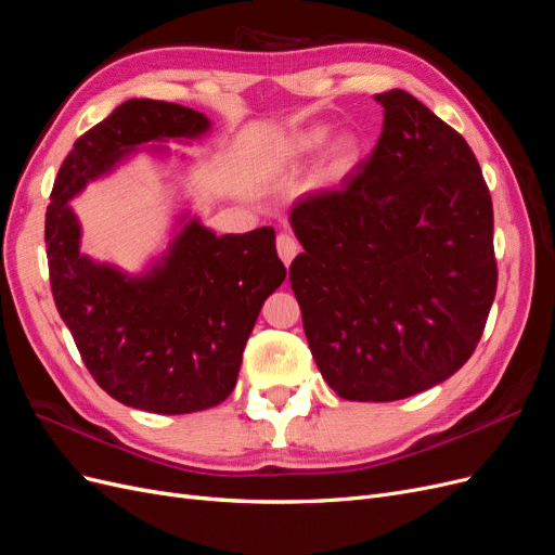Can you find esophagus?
<instances>
[{"label":"esophagus","mask_w":555,"mask_h":555,"mask_svg":"<svg viewBox=\"0 0 555 555\" xmlns=\"http://www.w3.org/2000/svg\"><path fill=\"white\" fill-rule=\"evenodd\" d=\"M275 245H278V255H280L282 263L289 266L292 259L298 255V243H296V238L292 236V233H280Z\"/></svg>","instance_id":"34e87169"}]
</instances>
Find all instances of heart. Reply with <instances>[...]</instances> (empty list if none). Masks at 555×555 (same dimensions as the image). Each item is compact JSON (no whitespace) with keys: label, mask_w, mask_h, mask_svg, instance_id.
I'll return each mask as SVG.
<instances>
[{"label":"heart","mask_w":555,"mask_h":555,"mask_svg":"<svg viewBox=\"0 0 555 555\" xmlns=\"http://www.w3.org/2000/svg\"><path fill=\"white\" fill-rule=\"evenodd\" d=\"M328 143V129L326 127H308L296 131L289 139L287 153L292 157H308L314 155ZM359 157V143L354 137H340L331 147V166L335 173L347 171Z\"/></svg>","instance_id":"heart-1"}]
</instances>
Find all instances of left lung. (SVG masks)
Wrapping results in <instances>:
<instances>
[{"instance_id":"8db88e82","label":"left lung","mask_w":555,"mask_h":555,"mask_svg":"<svg viewBox=\"0 0 555 555\" xmlns=\"http://www.w3.org/2000/svg\"><path fill=\"white\" fill-rule=\"evenodd\" d=\"M373 155L289 222V280L319 373L345 400L389 402L449 379L489 319L493 201L456 129L405 90L375 94Z\"/></svg>"}]
</instances>
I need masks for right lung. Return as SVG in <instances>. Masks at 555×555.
Here are the masks:
<instances>
[{
    "label": "right lung",
    "instance_id": "right-lung-1",
    "mask_svg": "<svg viewBox=\"0 0 555 555\" xmlns=\"http://www.w3.org/2000/svg\"><path fill=\"white\" fill-rule=\"evenodd\" d=\"M204 113L129 99L74 143L46 210L50 289L94 382L122 405L188 414L220 405L238 379L263 300L287 275L273 227L215 236L190 220L145 275L80 255L69 201L150 141L196 139Z\"/></svg>",
    "mask_w": 555,
    "mask_h": 555
}]
</instances>
